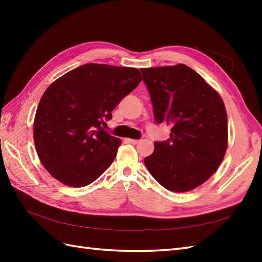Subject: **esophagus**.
Segmentation results:
<instances>
[{"label":"esophagus","mask_w":262,"mask_h":262,"mask_svg":"<svg viewBox=\"0 0 262 262\" xmlns=\"http://www.w3.org/2000/svg\"><path fill=\"white\" fill-rule=\"evenodd\" d=\"M126 142L133 144V145H136V144H138L141 141L140 140H133V138H126Z\"/></svg>","instance_id":"obj_1"}]
</instances>
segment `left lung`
<instances>
[{
    "label": "left lung",
    "mask_w": 262,
    "mask_h": 262,
    "mask_svg": "<svg viewBox=\"0 0 262 262\" xmlns=\"http://www.w3.org/2000/svg\"><path fill=\"white\" fill-rule=\"evenodd\" d=\"M158 124L171 126L170 138L154 142L144 159L149 173L170 191L186 192L208 180L227 148L223 100L187 65L141 69Z\"/></svg>",
    "instance_id": "8db88e82"
}]
</instances>
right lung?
<instances>
[{
  "label": "right lung",
  "mask_w": 262,
  "mask_h": 262,
  "mask_svg": "<svg viewBox=\"0 0 262 262\" xmlns=\"http://www.w3.org/2000/svg\"><path fill=\"white\" fill-rule=\"evenodd\" d=\"M140 71L84 64L53 82L42 94L33 121V141L42 165L69 187L90 185L107 170L120 146L104 120L140 84Z\"/></svg>",
  "instance_id": "1"
}]
</instances>
